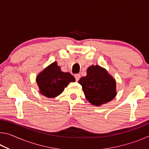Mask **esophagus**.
<instances>
[{
    "label": "esophagus",
    "mask_w": 149,
    "mask_h": 149,
    "mask_svg": "<svg viewBox=\"0 0 149 149\" xmlns=\"http://www.w3.org/2000/svg\"><path fill=\"white\" fill-rule=\"evenodd\" d=\"M75 80H76V81H78L79 79H80V75L79 74H75Z\"/></svg>",
    "instance_id": "esophagus-1"
}]
</instances>
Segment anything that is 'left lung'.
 <instances>
[{
    "instance_id": "obj_1",
    "label": "left lung",
    "mask_w": 149,
    "mask_h": 149,
    "mask_svg": "<svg viewBox=\"0 0 149 149\" xmlns=\"http://www.w3.org/2000/svg\"><path fill=\"white\" fill-rule=\"evenodd\" d=\"M78 83L82 86L86 99L97 107L111 101L117 95L116 80L99 65L88 68L87 75Z\"/></svg>"
}]
</instances>
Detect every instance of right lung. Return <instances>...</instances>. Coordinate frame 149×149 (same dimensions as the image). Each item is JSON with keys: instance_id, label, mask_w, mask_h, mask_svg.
I'll list each match as a JSON object with an SVG mask.
<instances>
[{"instance_id": "right-lung-1", "label": "right lung", "mask_w": 149, "mask_h": 149, "mask_svg": "<svg viewBox=\"0 0 149 149\" xmlns=\"http://www.w3.org/2000/svg\"><path fill=\"white\" fill-rule=\"evenodd\" d=\"M75 77L69 72H63L58 63L54 62L37 75L36 81L41 94L48 98H54L61 94L70 82Z\"/></svg>"}]
</instances>
